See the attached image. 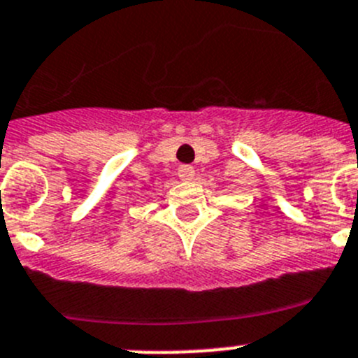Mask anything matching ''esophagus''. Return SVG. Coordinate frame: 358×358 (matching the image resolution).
I'll use <instances>...</instances> for the list:
<instances>
[{"label":"esophagus","mask_w":358,"mask_h":358,"mask_svg":"<svg viewBox=\"0 0 358 358\" xmlns=\"http://www.w3.org/2000/svg\"><path fill=\"white\" fill-rule=\"evenodd\" d=\"M177 173H179V177H181L182 181H189V179L195 176V169L189 165H181L179 166V170H177Z\"/></svg>","instance_id":"1"}]
</instances>
